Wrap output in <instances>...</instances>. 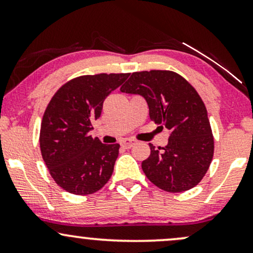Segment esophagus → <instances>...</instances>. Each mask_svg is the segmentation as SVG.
<instances>
[{"mask_svg": "<svg viewBox=\"0 0 253 253\" xmlns=\"http://www.w3.org/2000/svg\"><path fill=\"white\" fill-rule=\"evenodd\" d=\"M135 144L136 141L133 140V139H126V140H124L123 143H121V145H123V147H125V149H130V147Z\"/></svg>", "mask_w": 253, "mask_h": 253, "instance_id": "esophagus-1", "label": "esophagus"}]
</instances>
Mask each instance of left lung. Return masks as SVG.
I'll use <instances>...</instances> for the list:
<instances>
[{"instance_id":"8db88e82","label":"left lung","mask_w":253,"mask_h":253,"mask_svg":"<svg viewBox=\"0 0 253 253\" xmlns=\"http://www.w3.org/2000/svg\"><path fill=\"white\" fill-rule=\"evenodd\" d=\"M120 90L141 95L150 119L167 127L169 143L141 163L144 173L156 187L182 193L199 184L214 155V138L202 98L181 75L169 70L133 72Z\"/></svg>"}]
</instances>
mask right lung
I'll list each match as a JSON object with an SVG mask.
<instances>
[{"mask_svg": "<svg viewBox=\"0 0 253 253\" xmlns=\"http://www.w3.org/2000/svg\"><path fill=\"white\" fill-rule=\"evenodd\" d=\"M129 74L80 76L63 84L51 98L40 127V151L54 182L75 195L96 193L109 181L120 145L90 135L103 102Z\"/></svg>", "mask_w": 253, "mask_h": 253, "instance_id": "right-lung-1", "label": "right lung"}]
</instances>
